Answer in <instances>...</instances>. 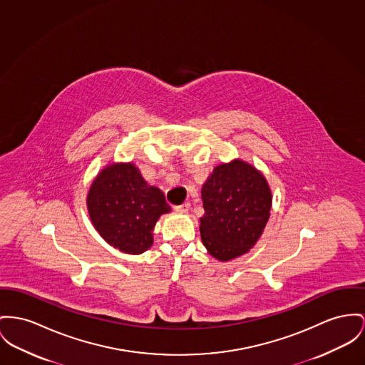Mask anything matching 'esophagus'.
I'll use <instances>...</instances> for the list:
<instances>
[{
    "label": "esophagus",
    "mask_w": 365,
    "mask_h": 365,
    "mask_svg": "<svg viewBox=\"0 0 365 365\" xmlns=\"http://www.w3.org/2000/svg\"><path fill=\"white\" fill-rule=\"evenodd\" d=\"M190 207H191V205H190L188 202H185V203L180 205V206H175L174 210H175V212H180V213H187V212L190 210Z\"/></svg>",
    "instance_id": "obj_1"
}]
</instances>
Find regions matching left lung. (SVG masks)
Masks as SVG:
<instances>
[{
	"instance_id": "1",
	"label": "left lung",
	"mask_w": 365,
	"mask_h": 365,
	"mask_svg": "<svg viewBox=\"0 0 365 365\" xmlns=\"http://www.w3.org/2000/svg\"><path fill=\"white\" fill-rule=\"evenodd\" d=\"M205 215L200 237L221 262L249 252L260 238L271 209V192L262 173L242 160L220 165L202 187Z\"/></svg>"
}]
</instances>
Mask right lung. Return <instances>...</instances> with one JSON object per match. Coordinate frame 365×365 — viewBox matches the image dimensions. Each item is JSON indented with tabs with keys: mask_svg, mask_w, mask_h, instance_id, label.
I'll return each instance as SVG.
<instances>
[{
	"mask_svg": "<svg viewBox=\"0 0 365 365\" xmlns=\"http://www.w3.org/2000/svg\"><path fill=\"white\" fill-rule=\"evenodd\" d=\"M87 206L99 235L130 255H140L152 246L156 221L170 212L163 192L148 187L131 163L102 170L90 188Z\"/></svg>",
	"mask_w": 365,
	"mask_h": 365,
	"instance_id": "obj_1",
	"label": "right lung"
}]
</instances>
